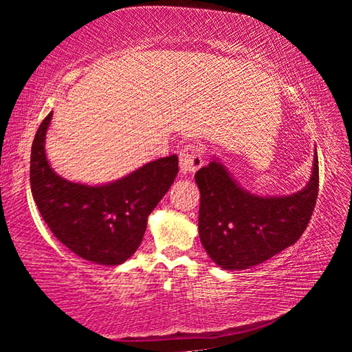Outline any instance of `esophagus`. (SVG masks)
Here are the masks:
<instances>
[{"instance_id":"1","label":"esophagus","mask_w":352,"mask_h":352,"mask_svg":"<svg viewBox=\"0 0 352 352\" xmlns=\"http://www.w3.org/2000/svg\"><path fill=\"white\" fill-rule=\"evenodd\" d=\"M204 166V152L195 144H188L180 152V172L182 175L194 174Z\"/></svg>"}]
</instances>
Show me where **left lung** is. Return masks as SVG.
Wrapping results in <instances>:
<instances>
[{
    "mask_svg": "<svg viewBox=\"0 0 352 352\" xmlns=\"http://www.w3.org/2000/svg\"><path fill=\"white\" fill-rule=\"evenodd\" d=\"M199 234L206 253L225 270H243L270 259L300 239L318 195L315 152L306 188L283 197H261L241 188L217 160L197 170Z\"/></svg>",
    "mask_w": 352,
    "mask_h": 352,
    "instance_id": "1",
    "label": "left lung"
}]
</instances>
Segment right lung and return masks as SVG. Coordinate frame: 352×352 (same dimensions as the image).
Here are the masks:
<instances>
[{"mask_svg": "<svg viewBox=\"0 0 352 352\" xmlns=\"http://www.w3.org/2000/svg\"><path fill=\"white\" fill-rule=\"evenodd\" d=\"M52 111L35 133L31 152V189L41 217L58 241L80 258L100 265L127 261L142 241L147 217L178 174L177 155L158 158L109 184L65 180L45 153Z\"/></svg>", "mask_w": 352, "mask_h": 352, "instance_id": "add662e5", "label": "right lung"}]
</instances>
